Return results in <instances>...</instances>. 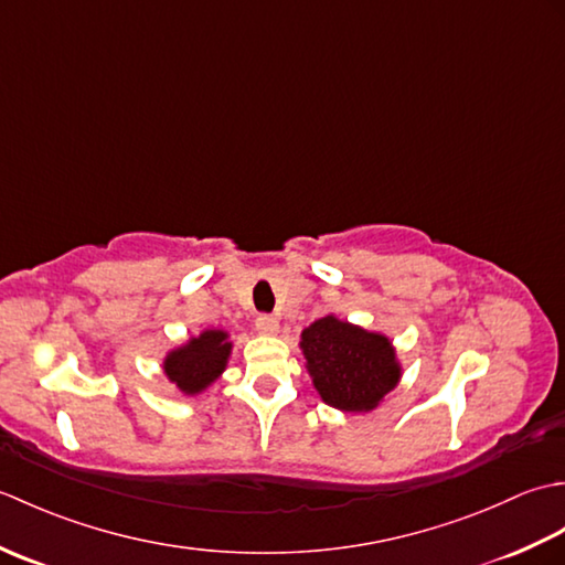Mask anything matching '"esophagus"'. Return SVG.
<instances>
[{"instance_id":"esophagus-1","label":"esophagus","mask_w":565,"mask_h":565,"mask_svg":"<svg viewBox=\"0 0 565 565\" xmlns=\"http://www.w3.org/2000/svg\"><path fill=\"white\" fill-rule=\"evenodd\" d=\"M255 326H257V330L262 334H276V332H279V320H276L274 316H259Z\"/></svg>"}]
</instances>
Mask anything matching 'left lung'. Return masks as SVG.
I'll return each instance as SVG.
<instances>
[{
  "instance_id": "1",
  "label": "left lung",
  "mask_w": 565,
  "mask_h": 565,
  "mask_svg": "<svg viewBox=\"0 0 565 565\" xmlns=\"http://www.w3.org/2000/svg\"><path fill=\"white\" fill-rule=\"evenodd\" d=\"M306 369L320 398L344 413H369L398 386L401 364L386 334L326 316L301 332Z\"/></svg>"
}]
</instances>
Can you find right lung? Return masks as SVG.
Listing matches in <instances>:
<instances>
[{
    "mask_svg": "<svg viewBox=\"0 0 565 565\" xmlns=\"http://www.w3.org/2000/svg\"><path fill=\"white\" fill-rule=\"evenodd\" d=\"M231 352L233 342L225 330H203L164 356V376L182 393L199 395L223 374Z\"/></svg>",
    "mask_w": 565,
    "mask_h": 565,
    "instance_id": "add662e5",
    "label": "right lung"
}]
</instances>
